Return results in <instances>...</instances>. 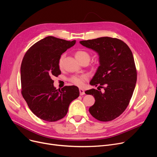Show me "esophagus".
Wrapping results in <instances>:
<instances>
[{
    "mask_svg": "<svg viewBox=\"0 0 157 157\" xmlns=\"http://www.w3.org/2000/svg\"><path fill=\"white\" fill-rule=\"evenodd\" d=\"M79 94H80V95H84L85 94V90L83 89V88H79Z\"/></svg>",
    "mask_w": 157,
    "mask_h": 157,
    "instance_id": "1",
    "label": "esophagus"
}]
</instances>
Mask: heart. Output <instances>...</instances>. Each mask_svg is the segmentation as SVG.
<instances>
[{"mask_svg": "<svg viewBox=\"0 0 157 157\" xmlns=\"http://www.w3.org/2000/svg\"><path fill=\"white\" fill-rule=\"evenodd\" d=\"M75 56H76L77 59H88L90 60V54L87 52L84 51H78L75 54ZM63 56L60 58L59 60V66L61 67L63 63ZM87 79V76L86 75H81V76H75L71 78V81L75 85H77L78 86H83L84 82Z\"/></svg>", "mask_w": 157, "mask_h": 157, "instance_id": "obj_1", "label": "heart"}]
</instances>
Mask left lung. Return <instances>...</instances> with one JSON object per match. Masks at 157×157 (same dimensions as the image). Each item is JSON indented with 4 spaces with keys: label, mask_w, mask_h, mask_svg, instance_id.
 <instances>
[{
    "label": "left lung",
    "mask_w": 157,
    "mask_h": 157,
    "mask_svg": "<svg viewBox=\"0 0 157 157\" xmlns=\"http://www.w3.org/2000/svg\"><path fill=\"white\" fill-rule=\"evenodd\" d=\"M79 43L98 53L99 66L90 84L104 89V93L94 88L85 92L95 100L89 112L100 121H112L126 110L135 89L137 71L133 54L117 38L105 36Z\"/></svg>",
    "instance_id": "8db88e82"
}]
</instances>
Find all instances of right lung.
<instances>
[{"label": "right lung", "instance_id": "right-lung-1", "mask_svg": "<svg viewBox=\"0 0 157 157\" xmlns=\"http://www.w3.org/2000/svg\"><path fill=\"white\" fill-rule=\"evenodd\" d=\"M76 42L47 36L31 46L23 58L20 67L22 96L32 112L41 119L54 122L63 118L70 103L79 97L76 86L57 90L52 79L61 74V55Z\"/></svg>", "mask_w": 157, "mask_h": 157}]
</instances>
